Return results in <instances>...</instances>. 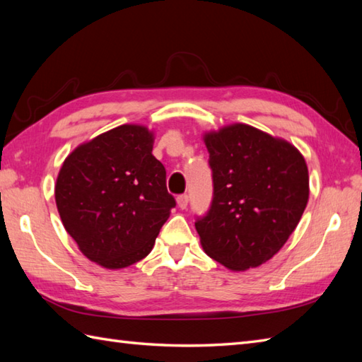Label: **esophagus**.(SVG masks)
Segmentation results:
<instances>
[{
  "label": "esophagus",
  "mask_w": 362,
  "mask_h": 362,
  "mask_svg": "<svg viewBox=\"0 0 362 362\" xmlns=\"http://www.w3.org/2000/svg\"><path fill=\"white\" fill-rule=\"evenodd\" d=\"M177 205H179V209L185 210L187 206H188V196H187V194L177 196Z\"/></svg>",
  "instance_id": "1"
}]
</instances>
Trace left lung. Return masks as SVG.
I'll return each instance as SVG.
<instances>
[{"label":"left lung","instance_id":"1","mask_svg":"<svg viewBox=\"0 0 362 362\" xmlns=\"http://www.w3.org/2000/svg\"><path fill=\"white\" fill-rule=\"evenodd\" d=\"M213 201L196 221L206 255L230 271L271 259L294 232L310 197L308 166L283 138L247 124L206 132Z\"/></svg>","mask_w":362,"mask_h":362}]
</instances>
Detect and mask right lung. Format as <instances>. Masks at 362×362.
<instances>
[{
  "mask_svg": "<svg viewBox=\"0 0 362 362\" xmlns=\"http://www.w3.org/2000/svg\"><path fill=\"white\" fill-rule=\"evenodd\" d=\"M152 148L148 127L122 124L79 144L59 171L54 194L62 224L83 255L105 269L148 257L175 206Z\"/></svg>",
  "mask_w": 362,
  "mask_h": 362,
  "instance_id": "obj_1",
  "label": "right lung"
}]
</instances>
